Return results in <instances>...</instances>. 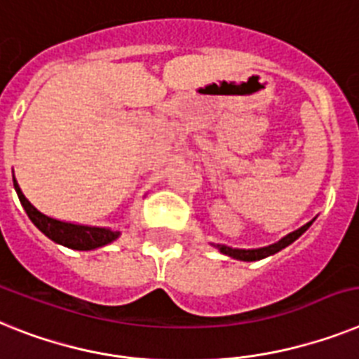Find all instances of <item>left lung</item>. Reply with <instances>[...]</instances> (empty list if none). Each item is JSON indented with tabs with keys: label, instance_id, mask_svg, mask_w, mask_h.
<instances>
[{
	"label": "left lung",
	"instance_id": "obj_1",
	"mask_svg": "<svg viewBox=\"0 0 359 359\" xmlns=\"http://www.w3.org/2000/svg\"><path fill=\"white\" fill-rule=\"evenodd\" d=\"M310 224H312V221L306 222L305 226H301L299 230L288 233L287 237H283L281 241H277V243H273V245H270V246H263V248L243 250V248H230V246H224V245H213V246H215V248H219V252H221V254L230 255V257L239 259V261H259V259H264V257H268V255L277 254L279 250L287 248V246L292 245V243H294L297 237L303 236V233L309 230Z\"/></svg>",
	"mask_w": 359,
	"mask_h": 359
}]
</instances>
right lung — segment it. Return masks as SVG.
<instances>
[{
	"label": "right lung",
	"instance_id": "1",
	"mask_svg": "<svg viewBox=\"0 0 359 359\" xmlns=\"http://www.w3.org/2000/svg\"><path fill=\"white\" fill-rule=\"evenodd\" d=\"M14 188L20 197L21 206L25 208L27 215L34 222V226L41 233L49 237L50 241L58 243V245L67 246L72 250H95L100 246L109 245L114 239H118L120 231L111 230V228H98V226H83L74 224V222H65L53 219V217L45 215L40 210H36L27 197L23 195L21 188L18 186L16 179H14Z\"/></svg>",
	"mask_w": 359,
	"mask_h": 359
}]
</instances>
